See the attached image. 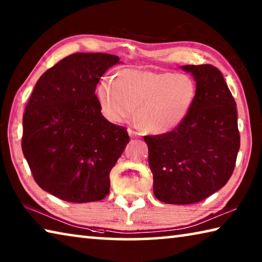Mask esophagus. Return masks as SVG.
I'll return each mask as SVG.
<instances>
[{
  "mask_svg": "<svg viewBox=\"0 0 262 262\" xmlns=\"http://www.w3.org/2000/svg\"><path fill=\"white\" fill-rule=\"evenodd\" d=\"M128 134H129L130 137H133V139H136V137H140V133L139 132H135L134 129H132V128H129L128 129Z\"/></svg>",
  "mask_w": 262,
  "mask_h": 262,
  "instance_id": "esophagus-1",
  "label": "esophagus"
}]
</instances>
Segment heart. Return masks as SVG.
<instances>
[{
	"mask_svg": "<svg viewBox=\"0 0 262 262\" xmlns=\"http://www.w3.org/2000/svg\"><path fill=\"white\" fill-rule=\"evenodd\" d=\"M104 114L111 121L137 119L155 134L176 129L183 122L196 97V86L184 74L122 69L115 79L104 78L97 88Z\"/></svg>",
	"mask_w": 262,
	"mask_h": 262,
	"instance_id": "1",
	"label": "heart"
}]
</instances>
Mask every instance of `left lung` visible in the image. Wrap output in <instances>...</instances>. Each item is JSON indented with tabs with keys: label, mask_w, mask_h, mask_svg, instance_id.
<instances>
[{
	"label": "left lung",
	"mask_w": 262,
	"mask_h": 262,
	"mask_svg": "<svg viewBox=\"0 0 262 262\" xmlns=\"http://www.w3.org/2000/svg\"><path fill=\"white\" fill-rule=\"evenodd\" d=\"M181 69L196 82L192 110L176 129L144 136L154 194L170 205L200 202L223 187L241 147L236 101L222 73L211 64Z\"/></svg>",
	"instance_id": "8db88e82"
}]
</instances>
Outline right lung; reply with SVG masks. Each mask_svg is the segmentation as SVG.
Returning <instances> with one entry per match:
<instances>
[{
  "label": "right lung",
  "mask_w": 262,
  "mask_h": 262,
  "mask_svg": "<svg viewBox=\"0 0 262 262\" xmlns=\"http://www.w3.org/2000/svg\"><path fill=\"white\" fill-rule=\"evenodd\" d=\"M106 53H75L43 73L23 115L21 150L40 187L61 200H103L110 172L129 142L106 120L95 95L100 77L119 63Z\"/></svg>",
  "instance_id": "right-lung-1"
}]
</instances>
